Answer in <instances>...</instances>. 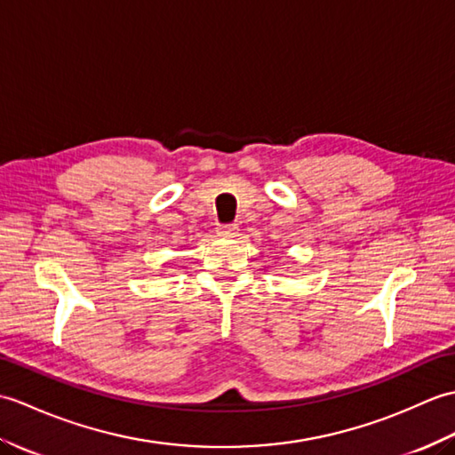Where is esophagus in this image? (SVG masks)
Here are the masks:
<instances>
[{
  "label": "esophagus",
  "instance_id": "obj_1",
  "mask_svg": "<svg viewBox=\"0 0 455 455\" xmlns=\"http://www.w3.org/2000/svg\"><path fill=\"white\" fill-rule=\"evenodd\" d=\"M237 231H239V228H237L235 224L220 226V228H218V235H220V237H235Z\"/></svg>",
  "mask_w": 455,
  "mask_h": 455
}]
</instances>
